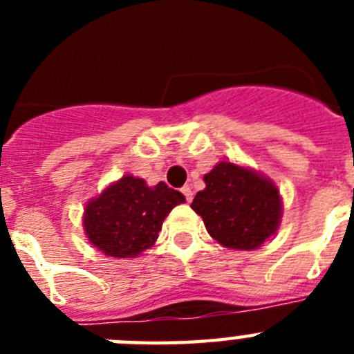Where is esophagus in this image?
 Masks as SVG:
<instances>
[{"instance_id":"1","label":"esophagus","mask_w":354,"mask_h":354,"mask_svg":"<svg viewBox=\"0 0 354 354\" xmlns=\"http://www.w3.org/2000/svg\"><path fill=\"white\" fill-rule=\"evenodd\" d=\"M180 192H183V195L186 196V202H192V200H193V189H192V187L184 186Z\"/></svg>"}]
</instances>
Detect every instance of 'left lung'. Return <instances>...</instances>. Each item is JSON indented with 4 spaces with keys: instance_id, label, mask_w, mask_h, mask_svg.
Instances as JSON below:
<instances>
[{
    "instance_id": "obj_1",
    "label": "left lung",
    "mask_w": 354,
    "mask_h": 354,
    "mask_svg": "<svg viewBox=\"0 0 354 354\" xmlns=\"http://www.w3.org/2000/svg\"><path fill=\"white\" fill-rule=\"evenodd\" d=\"M192 209L207 232L230 250H257L280 227L282 198L273 180L252 168L221 161L204 175Z\"/></svg>"
}]
</instances>
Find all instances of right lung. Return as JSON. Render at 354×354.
I'll use <instances>...</instances> for the list:
<instances>
[{
  "instance_id": "obj_1",
  "label": "right lung",
  "mask_w": 354,
  "mask_h": 354,
  "mask_svg": "<svg viewBox=\"0 0 354 354\" xmlns=\"http://www.w3.org/2000/svg\"><path fill=\"white\" fill-rule=\"evenodd\" d=\"M183 202V193L165 183L149 186L143 179L124 175L86 204L84 234L108 257H138L156 243L168 212Z\"/></svg>"
}]
</instances>
